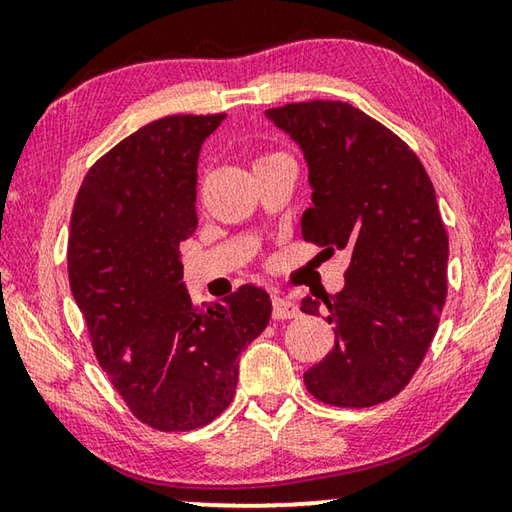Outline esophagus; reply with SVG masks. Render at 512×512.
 Instances as JSON below:
<instances>
[{
    "label": "esophagus",
    "mask_w": 512,
    "mask_h": 512,
    "mask_svg": "<svg viewBox=\"0 0 512 512\" xmlns=\"http://www.w3.org/2000/svg\"><path fill=\"white\" fill-rule=\"evenodd\" d=\"M300 314L296 302H291L289 298L282 296H273V318L275 320H287V318H296Z\"/></svg>",
    "instance_id": "obj_1"
}]
</instances>
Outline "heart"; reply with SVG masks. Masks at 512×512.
<instances>
[{
    "instance_id": "obj_1",
    "label": "heart",
    "mask_w": 512,
    "mask_h": 512,
    "mask_svg": "<svg viewBox=\"0 0 512 512\" xmlns=\"http://www.w3.org/2000/svg\"><path fill=\"white\" fill-rule=\"evenodd\" d=\"M273 155H277V153H264V155H259V158H257V162H255V164L264 162V160H268V158H273Z\"/></svg>"
}]
</instances>
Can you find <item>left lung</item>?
<instances>
[{
  "instance_id": "obj_1",
  "label": "left lung",
  "mask_w": 512,
  "mask_h": 512,
  "mask_svg": "<svg viewBox=\"0 0 512 512\" xmlns=\"http://www.w3.org/2000/svg\"><path fill=\"white\" fill-rule=\"evenodd\" d=\"M266 117L309 164L302 237L350 253L345 289L300 305L323 309L336 334L305 372L307 391L343 409L391 400L420 368L447 300L449 239L431 180L409 144L345 101L287 103Z\"/></svg>"
}]
</instances>
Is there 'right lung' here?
I'll return each mask as SVG.
<instances>
[{"label":"right lung","mask_w":512,"mask_h":512,"mask_svg":"<svg viewBox=\"0 0 512 512\" xmlns=\"http://www.w3.org/2000/svg\"><path fill=\"white\" fill-rule=\"evenodd\" d=\"M223 117L169 115L112 146L83 178L69 223V287L94 357L128 411L158 431L219 418L235 397L237 357L271 318L253 284L214 305L183 287L198 151Z\"/></svg>","instance_id":"1"}]
</instances>
